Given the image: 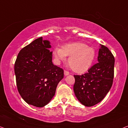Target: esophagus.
<instances>
[{"label": "esophagus", "mask_w": 128, "mask_h": 128, "mask_svg": "<svg viewBox=\"0 0 128 128\" xmlns=\"http://www.w3.org/2000/svg\"><path fill=\"white\" fill-rule=\"evenodd\" d=\"M64 74L65 76H67V75H68L70 74V72L68 71H66V70H65V71H64Z\"/></svg>", "instance_id": "esophagus-1"}]
</instances>
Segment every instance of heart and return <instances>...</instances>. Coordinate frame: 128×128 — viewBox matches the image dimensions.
I'll use <instances>...</instances> for the list:
<instances>
[{"label": "heart", "instance_id": "heart-1", "mask_svg": "<svg viewBox=\"0 0 128 128\" xmlns=\"http://www.w3.org/2000/svg\"><path fill=\"white\" fill-rule=\"evenodd\" d=\"M53 55L57 62H64L66 56H70L68 62L72 70L77 73H84L88 71L94 62L96 53L94 48L82 42L66 44L62 48H55Z\"/></svg>", "mask_w": 128, "mask_h": 128}]
</instances>
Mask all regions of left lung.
I'll return each instance as SVG.
<instances>
[{
	"instance_id": "8db88e82",
	"label": "left lung",
	"mask_w": 128,
	"mask_h": 128,
	"mask_svg": "<svg viewBox=\"0 0 128 128\" xmlns=\"http://www.w3.org/2000/svg\"><path fill=\"white\" fill-rule=\"evenodd\" d=\"M98 62L82 75H74V91L77 99L86 107L100 102L112 84L115 59L107 47L100 44Z\"/></svg>"
}]
</instances>
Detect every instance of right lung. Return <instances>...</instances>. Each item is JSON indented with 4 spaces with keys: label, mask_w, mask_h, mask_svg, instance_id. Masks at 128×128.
I'll use <instances>...</instances> for the list:
<instances>
[{
    "label": "right lung",
    "mask_w": 128,
    "mask_h": 128,
    "mask_svg": "<svg viewBox=\"0 0 128 128\" xmlns=\"http://www.w3.org/2000/svg\"><path fill=\"white\" fill-rule=\"evenodd\" d=\"M51 48L50 41L39 38L20 50L14 64L20 94L36 107H44L51 101L64 78L63 70L52 62Z\"/></svg>",
    "instance_id": "right-lung-1"
}]
</instances>
